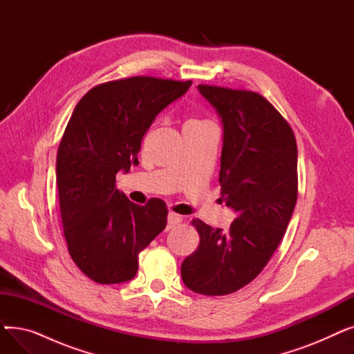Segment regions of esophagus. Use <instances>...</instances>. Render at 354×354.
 I'll use <instances>...</instances> for the list:
<instances>
[{
  "label": "esophagus",
  "instance_id": "esophagus-1",
  "mask_svg": "<svg viewBox=\"0 0 354 354\" xmlns=\"http://www.w3.org/2000/svg\"><path fill=\"white\" fill-rule=\"evenodd\" d=\"M179 222H182V216L178 215V214H174V212H169V215H167V228H174L175 225H178Z\"/></svg>",
  "mask_w": 354,
  "mask_h": 354
}]
</instances>
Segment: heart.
Listing matches in <instances>:
<instances>
[{
	"label": "heart",
	"instance_id": "1",
	"mask_svg": "<svg viewBox=\"0 0 354 354\" xmlns=\"http://www.w3.org/2000/svg\"><path fill=\"white\" fill-rule=\"evenodd\" d=\"M188 123H199V122H196V120H191V122H188Z\"/></svg>",
	"mask_w": 354,
	"mask_h": 354
}]
</instances>
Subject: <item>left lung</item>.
<instances>
[{
	"instance_id": "obj_1",
	"label": "left lung",
	"mask_w": 354,
	"mask_h": 354,
	"mask_svg": "<svg viewBox=\"0 0 354 354\" xmlns=\"http://www.w3.org/2000/svg\"><path fill=\"white\" fill-rule=\"evenodd\" d=\"M222 123L221 202L236 214L228 231L194 219L201 243L183 259L182 280L203 295L243 288L263 271L297 202V143L290 124L261 95L199 84Z\"/></svg>"
}]
</instances>
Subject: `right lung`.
Returning a JSON list of instances; mask_svg holds the SVG:
<instances>
[{"label":"right lung","instance_id":"1","mask_svg":"<svg viewBox=\"0 0 354 354\" xmlns=\"http://www.w3.org/2000/svg\"><path fill=\"white\" fill-rule=\"evenodd\" d=\"M191 84L143 76L115 80L88 90L73 110L55 172L70 257L93 281L132 280L139 254L166 227L165 202H130L116 188V175L139 163L147 129Z\"/></svg>","mask_w":354,"mask_h":354}]
</instances>
